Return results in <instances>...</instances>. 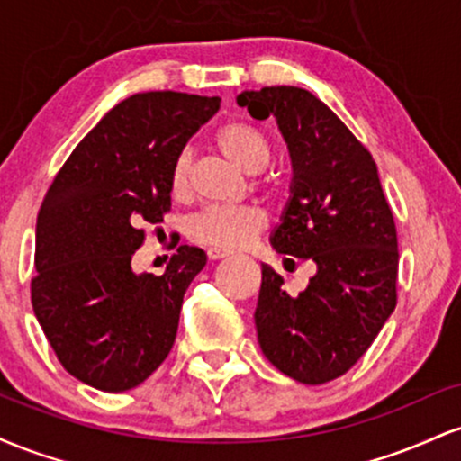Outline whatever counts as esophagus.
<instances>
[{
  "mask_svg": "<svg viewBox=\"0 0 461 461\" xmlns=\"http://www.w3.org/2000/svg\"><path fill=\"white\" fill-rule=\"evenodd\" d=\"M230 256V251H223V249H208V258L210 260H223V258Z\"/></svg>",
  "mask_w": 461,
  "mask_h": 461,
  "instance_id": "34e87169",
  "label": "esophagus"
}]
</instances>
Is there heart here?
<instances>
[{
    "instance_id": "b5f03b06",
    "label": "heart",
    "mask_w": 461,
    "mask_h": 461,
    "mask_svg": "<svg viewBox=\"0 0 461 461\" xmlns=\"http://www.w3.org/2000/svg\"><path fill=\"white\" fill-rule=\"evenodd\" d=\"M219 149L242 171L260 173L271 160L268 140L256 128L245 123H225L214 136ZM173 197L184 199L190 193V153L182 151L171 168ZM268 216L258 205H210L190 221L188 234L194 242L212 249H242L267 227Z\"/></svg>"
}]
</instances>
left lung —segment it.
<instances>
[{"label":"left lung","instance_id":"obj_1","mask_svg":"<svg viewBox=\"0 0 461 461\" xmlns=\"http://www.w3.org/2000/svg\"><path fill=\"white\" fill-rule=\"evenodd\" d=\"M236 102L258 121L273 116L288 145L290 199L271 245L316 264L297 297L282 288V275L262 264L253 314L258 342L294 382H331L366 353L396 305V227L377 164L305 88L264 86L242 91Z\"/></svg>","mask_w":461,"mask_h":461}]
</instances>
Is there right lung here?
<instances>
[{"mask_svg":"<svg viewBox=\"0 0 461 461\" xmlns=\"http://www.w3.org/2000/svg\"><path fill=\"white\" fill-rule=\"evenodd\" d=\"M219 97L151 91L116 104L79 140L36 219L32 305L67 373L125 393L167 359L184 293L208 258L182 245L160 277L131 271L140 225L171 210V168Z\"/></svg>","mask_w":461,"mask_h":461,"instance_id":"add662e5","label":"right lung"}]
</instances>
